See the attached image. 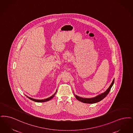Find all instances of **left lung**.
Instances as JSON below:
<instances>
[{"instance_id":"1","label":"left lung","mask_w":133,"mask_h":133,"mask_svg":"<svg viewBox=\"0 0 133 133\" xmlns=\"http://www.w3.org/2000/svg\"><path fill=\"white\" fill-rule=\"evenodd\" d=\"M114 82V79H113V81H112V83L111 84L110 87H109V88L107 89V90L105 92L103 93L100 95H99L98 96H97L95 97L92 98H82L81 97H79L77 95H75V98H76L78 100L82 102L83 103H89V104H92V103H97L98 102L100 101L101 100H102L103 99H104L109 92V91L111 90V88L113 86V84Z\"/></svg>"}]
</instances>
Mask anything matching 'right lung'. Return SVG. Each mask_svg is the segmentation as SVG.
Segmentation results:
<instances>
[{
	"instance_id": "add662e5",
	"label": "right lung",
	"mask_w": 133,
	"mask_h": 133,
	"mask_svg": "<svg viewBox=\"0 0 133 133\" xmlns=\"http://www.w3.org/2000/svg\"><path fill=\"white\" fill-rule=\"evenodd\" d=\"M56 92L53 95H52V96L50 97L49 98L45 99H42V100H37V99H33V98H30V97H28V96H27L28 98H29L30 100H33V101H35V102H44L48 101L51 100L52 98H53V97H54L55 95L56 94Z\"/></svg>"
}]
</instances>
